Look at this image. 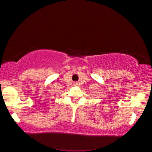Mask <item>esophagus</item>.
I'll list each match as a JSON object with an SVG mask.
<instances>
[{"label":"esophagus","instance_id":"1","mask_svg":"<svg viewBox=\"0 0 152 152\" xmlns=\"http://www.w3.org/2000/svg\"><path fill=\"white\" fill-rule=\"evenodd\" d=\"M74 85H76V83H74Z\"/></svg>","mask_w":152,"mask_h":152}]
</instances>
